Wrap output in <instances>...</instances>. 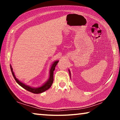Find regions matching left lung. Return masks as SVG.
I'll use <instances>...</instances> for the list:
<instances>
[{
  "label": "left lung",
  "instance_id": "8db88e82",
  "mask_svg": "<svg viewBox=\"0 0 120 120\" xmlns=\"http://www.w3.org/2000/svg\"><path fill=\"white\" fill-rule=\"evenodd\" d=\"M69 75H70H70H71V74H70V70H69ZM70 77H71V76H70Z\"/></svg>",
  "mask_w": 120,
  "mask_h": 120
}]
</instances>
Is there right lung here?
<instances>
[{
    "label": "right lung",
    "instance_id": "right-lung-1",
    "mask_svg": "<svg viewBox=\"0 0 120 120\" xmlns=\"http://www.w3.org/2000/svg\"><path fill=\"white\" fill-rule=\"evenodd\" d=\"M59 61H56L54 62H53V64L51 65V67L50 70V76L48 80L46 81V82L44 83V84L42 85V86H40L39 87H32L30 86H28L27 85H25L18 79L17 78H16V77L15 76V74L13 71V68L11 67V65H10L11 66V69L12 74H13V76L14 77V79L16 80V82L19 85H20L21 87H23L26 90H27L28 92H30L31 93H33L34 94H40V93H42L44 92H45V90H48V89H49L51 86H52L53 84V71L54 69H55V67L56 66V64L58 63Z\"/></svg>",
    "mask_w": 120,
    "mask_h": 120
}]
</instances>
